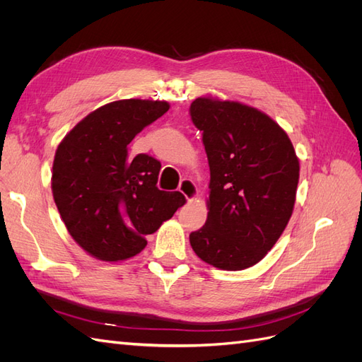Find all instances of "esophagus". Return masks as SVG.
Returning <instances> with one entry per match:
<instances>
[{"instance_id":"esophagus-1","label":"esophagus","mask_w":362,"mask_h":362,"mask_svg":"<svg viewBox=\"0 0 362 362\" xmlns=\"http://www.w3.org/2000/svg\"><path fill=\"white\" fill-rule=\"evenodd\" d=\"M180 192L185 196V199L189 202L198 198V187H196V184L192 180H182L180 184Z\"/></svg>"}]
</instances>
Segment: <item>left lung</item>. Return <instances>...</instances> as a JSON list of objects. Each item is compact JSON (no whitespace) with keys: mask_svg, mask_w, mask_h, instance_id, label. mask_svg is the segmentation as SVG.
I'll list each match as a JSON object with an SVG mask.
<instances>
[{"mask_svg":"<svg viewBox=\"0 0 362 362\" xmlns=\"http://www.w3.org/2000/svg\"><path fill=\"white\" fill-rule=\"evenodd\" d=\"M190 115L210 166L206 222L190 245L217 269L255 266L293 214L299 158L291 140L270 116L238 101L201 96Z\"/></svg>","mask_w":362,"mask_h":362,"instance_id":"8db88e82","label":"left lung"}]
</instances>
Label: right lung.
<instances>
[{
	"mask_svg": "<svg viewBox=\"0 0 362 362\" xmlns=\"http://www.w3.org/2000/svg\"><path fill=\"white\" fill-rule=\"evenodd\" d=\"M166 101L120 100L80 120L57 146L51 189L76 245L101 261H124L146 246L145 235L169 221L185 198L158 190V160L128 156L141 129L169 110Z\"/></svg>",
	"mask_w": 362,
	"mask_h": 362,
	"instance_id": "1",
	"label": "right lung"
}]
</instances>
